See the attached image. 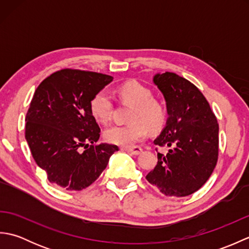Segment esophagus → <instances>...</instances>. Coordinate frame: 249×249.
<instances>
[{
  "label": "esophagus",
  "mask_w": 249,
  "mask_h": 249,
  "mask_svg": "<svg viewBox=\"0 0 249 249\" xmlns=\"http://www.w3.org/2000/svg\"><path fill=\"white\" fill-rule=\"evenodd\" d=\"M122 151H125L127 153H130L133 155H139L142 152V149L140 146H133V147H122Z\"/></svg>",
  "instance_id": "obj_1"
}]
</instances>
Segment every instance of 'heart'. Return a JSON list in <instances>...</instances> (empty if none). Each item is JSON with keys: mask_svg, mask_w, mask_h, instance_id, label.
<instances>
[{"mask_svg": "<svg viewBox=\"0 0 249 249\" xmlns=\"http://www.w3.org/2000/svg\"><path fill=\"white\" fill-rule=\"evenodd\" d=\"M119 97L131 106L128 113L129 123L113 125L105 130L104 137L109 143L123 147L135 145L143 139L149 128L160 130L166 123L167 112L163 105L152 98V92L139 82L129 81L118 89ZM89 111L95 121L107 124L111 118L112 102L105 91H99L89 102Z\"/></svg>", "mask_w": 249, "mask_h": 249, "instance_id": "b5f03b06", "label": "heart"}]
</instances>
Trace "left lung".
<instances>
[{
    "instance_id": "obj_1",
    "label": "left lung",
    "mask_w": 249,
    "mask_h": 249,
    "mask_svg": "<svg viewBox=\"0 0 249 249\" xmlns=\"http://www.w3.org/2000/svg\"><path fill=\"white\" fill-rule=\"evenodd\" d=\"M166 100L168 119L154 140L169 147L145 178L170 197H185L208 181L218 158V124L199 89L174 72L153 77Z\"/></svg>"
}]
</instances>
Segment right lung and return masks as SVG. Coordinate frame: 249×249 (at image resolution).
I'll return each instance as SVG.
<instances>
[{"label":"right lung","mask_w":249,"mask_h":249,"mask_svg":"<svg viewBox=\"0 0 249 249\" xmlns=\"http://www.w3.org/2000/svg\"><path fill=\"white\" fill-rule=\"evenodd\" d=\"M112 80L104 73L66 68L36 89L25 118V139L37 166L59 188H87L119 151L116 145L95 144L100 128L89 111L92 97Z\"/></svg>","instance_id":"right-lung-1"}]
</instances>
